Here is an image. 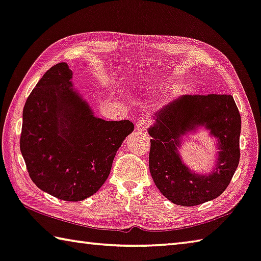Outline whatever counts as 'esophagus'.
Segmentation results:
<instances>
[{
  "label": "esophagus",
  "mask_w": 261,
  "mask_h": 261,
  "mask_svg": "<svg viewBox=\"0 0 261 261\" xmlns=\"http://www.w3.org/2000/svg\"><path fill=\"white\" fill-rule=\"evenodd\" d=\"M147 129V121L145 118H139L136 123V130L138 132H143Z\"/></svg>",
  "instance_id": "obj_1"
}]
</instances>
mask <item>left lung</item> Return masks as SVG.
<instances>
[{
  "label": "left lung",
  "mask_w": 261,
  "mask_h": 261,
  "mask_svg": "<svg viewBox=\"0 0 261 261\" xmlns=\"http://www.w3.org/2000/svg\"><path fill=\"white\" fill-rule=\"evenodd\" d=\"M148 127L149 171L170 202L193 206L215 200L228 186L240 162L241 115L230 94H182L155 112ZM204 129L218 152L210 173L200 174L184 163V139Z\"/></svg>",
  "instance_id": "obj_1"
}]
</instances>
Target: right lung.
Wrapping results in <instances>:
<instances>
[{"mask_svg": "<svg viewBox=\"0 0 261 261\" xmlns=\"http://www.w3.org/2000/svg\"><path fill=\"white\" fill-rule=\"evenodd\" d=\"M134 131L129 120L105 121L73 84L66 63L51 67L33 89L22 111L20 150L37 187L77 202L98 192L113 160Z\"/></svg>", "mask_w": 261, "mask_h": 261, "instance_id": "obj_1", "label": "right lung"}]
</instances>
